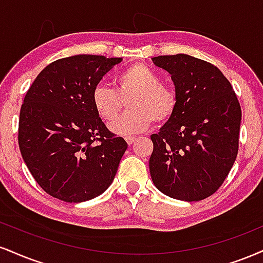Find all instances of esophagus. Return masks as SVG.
Instances as JSON below:
<instances>
[{
	"mask_svg": "<svg viewBox=\"0 0 263 263\" xmlns=\"http://www.w3.org/2000/svg\"><path fill=\"white\" fill-rule=\"evenodd\" d=\"M125 140H126V142H127L128 145H131V144H134V142L136 141V138L135 137H126Z\"/></svg>",
	"mask_w": 263,
	"mask_h": 263,
	"instance_id": "esophagus-1",
	"label": "esophagus"
}]
</instances>
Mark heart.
Returning a JSON list of instances; mask_svg holds the SVG:
<instances>
[{
    "label": "heart",
    "instance_id": "heart-1",
    "mask_svg": "<svg viewBox=\"0 0 263 263\" xmlns=\"http://www.w3.org/2000/svg\"><path fill=\"white\" fill-rule=\"evenodd\" d=\"M122 101L128 102L129 112L110 125V131L120 136L143 132L153 121L163 125L176 109L175 93L160 84L159 76L143 63H135L123 71L116 80V90L98 84L91 91L94 110L105 121L117 117Z\"/></svg>",
    "mask_w": 263,
    "mask_h": 263
}]
</instances>
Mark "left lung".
Listing matches in <instances>:
<instances>
[{"label":"left lung","instance_id":"8db88e82","mask_svg":"<svg viewBox=\"0 0 263 263\" xmlns=\"http://www.w3.org/2000/svg\"><path fill=\"white\" fill-rule=\"evenodd\" d=\"M152 61L172 76L176 109L151 136V178L169 197L201 201L220 187L235 162L241 107L230 82L212 63L185 53Z\"/></svg>","mask_w":263,"mask_h":263}]
</instances>
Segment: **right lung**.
<instances>
[{"label":"right lung","mask_w":263,"mask_h":263,"mask_svg":"<svg viewBox=\"0 0 263 263\" xmlns=\"http://www.w3.org/2000/svg\"><path fill=\"white\" fill-rule=\"evenodd\" d=\"M121 58L74 55L46 66L25 94L18 143L46 194L80 203L106 191L127 149L101 121L91 91Z\"/></svg>","instance_id":"1"}]
</instances>
